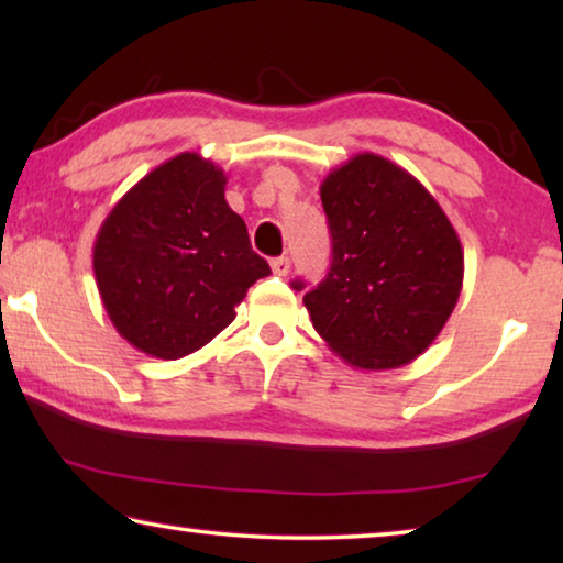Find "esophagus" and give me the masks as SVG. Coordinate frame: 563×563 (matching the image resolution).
I'll list each match as a JSON object with an SVG mask.
<instances>
[{
	"instance_id": "obj_1",
	"label": "esophagus",
	"mask_w": 563,
	"mask_h": 563,
	"mask_svg": "<svg viewBox=\"0 0 563 563\" xmlns=\"http://www.w3.org/2000/svg\"><path fill=\"white\" fill-rule=\"evenodd\" d=\"M271 268H273L275 275H280V278H283V275L290 273V258H288V255H280V258H273V261H271Z\"/></svg>"
}]
</instances>
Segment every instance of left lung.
<instances>
[{
	"label": "left lung",
	"instance_id": "1",
	"mask_svg": "<svg viewBox=\"0 0 563 563\" xmlns=\"http://www.w3.org/2000/svg\"><path fill=\"white\" fill-rule=\"evenodd\" d=\"M332 263L305 292L312 328L357 369H395L440 335L462 292L464 251L434 196L402 166L357 154L320 184ZM302 290L300 280L292 283Z\"/></svg>",
	"mask_w": 563,
	"mask_h": 563
}]
</instances>
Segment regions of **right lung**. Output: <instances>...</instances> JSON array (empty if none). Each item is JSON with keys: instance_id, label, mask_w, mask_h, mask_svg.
Returning a JSON list of instances; mask_svg holds the SVG:
<instances>
[{"instance_id": "obj_1", "label": "right lung", "mask_w": 563, "mask_h": 563, "mask_svg": "<svg viewBox=\"0 0 563 563\" xmlns=\"http://www.w3.org/2000/svg\"><path fill=\"white\" fill-rule=\"evenodd\" d=\"M225 174L186 151L123 194L93 241V275L119 335L178 360L231 325L251 285L271 275L243 218L225 203Z\"/></svg>"}]
</instances>
